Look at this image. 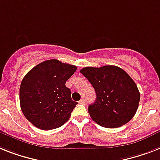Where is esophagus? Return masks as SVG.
Instances as JSON below:
<instances>
[{"mask_svg":"<svg viewBox=\"0 0 160 160\" xmlns=\"http://www.w3.org/2000/svg\"><path fill=\"white\" fill-rule=\"evenodd\" d=\"M79 103H80V104H85L86 101L84 100V99H82V100H80V101H79Z\"/></svg>","mask_w":160,"mask_h":160,"instance_id":"34e87169","label":"esophagus"}]
</instances>
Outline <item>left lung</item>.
I'll use <instances>...</instances> for the list:
<instances>
[{"label":"left lung","mask_w":160,"mask_h":160,"mask_svg":"<svg viewBox=\"0 0 160 160\" xmlns=\"http://www.w3.org/2000/svg\"><path fill=\"white\" fill-rule=\"evenodd\" d=\"M96 91L88 113L100 126L115 128L128 122L138 109L140 92L132 78L114 65L85 67L80 70Z\"/></svg>","instance_id":"1"}]
</instances>
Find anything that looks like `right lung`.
<instances>
[{
  "instance_id": "obj_1",
  "label": "right lung",
  "mask_w": 160,
  "mask_h": 160,
  "mask_svg": "<svg viewBox=\"0 0 160 160\" xmlns=\"http://www.w3.org/2000/svg\"><path fill=\"white\" fill-rule=\"evenodd\" d=\"M76 70L75 65L52 59L38 64L25 75L19 88L20 107L34 126L51 130L69 119L78 103L72 101L65 82Z\"/></svg>"
}]
</instances>
